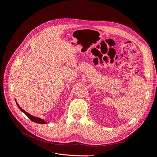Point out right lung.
Segmentation results:
<instances>
[{"mask_svg":"<svg viewBox=\"0 0 157 157\" xmlns=\"http://www.w3.org/2000/svg\"><path fill=\"white\" fill-rule=\"evenodd\" d=\"M16 104H17V105L18 106L19 109H20V110H21L23 113H24L25 114V115L28 117V118H29L30 120H31L32 121L35 122H36V123H38V124H46V122L44 120L41 119V118H38V117H33V116H32L31 115H30V114H29V113H27L26 111H25L24 110H23V109H21V107L19 106L18 103H17V101H16Z\"/></svg>","mask_w":157,"mask_h":157,"instance_id":"add662e5","label":"right lung"}]
</instances>
